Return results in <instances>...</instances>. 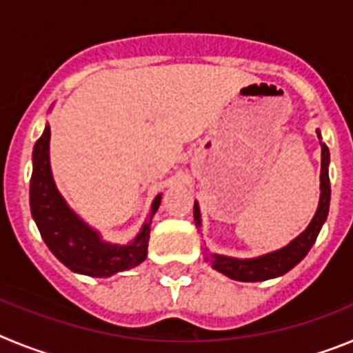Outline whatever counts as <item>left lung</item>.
Listing matches in <instances>:
<instances>
[{"instance_id": "1", "label": "left lung", "mask_w": 353, "mask_h": 353, "mask_svg": "<svg viewBox=\"0 0 353 353\" xmlns=\"http://www.w3.org/2000/svg\"><path fill=\"white\" fill-rule=\"evenodd\" d=\"M318 138L320 130H316ZM320 203H318V210L314 214L313 221L310 226L305 228L304 232L292 240L286 248L279 249V251L269 252L265 256L252 258V260H236V258L221 256V254H207V261L214 267L217 272L224 274L230 279L235 281H265V279H272V277H279L292 270L302 258L310 252L311 245L314 244L318 233L322 230V224L325 223L327 214H329V203H330V180H329V148L322 143V174H320ZM194 221L196 226H201V219H199V208L198 203H194Z\"/></svg>"}]
</instances>
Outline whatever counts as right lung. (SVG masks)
<instances>
[{"label":"right lung","mask_w":353,"mask_h":353,"mask_svg":"<svg viewBox=\"0 0 353 353\" xmlns=\"http://www.w3.org/2000/svg\"><path fill=\"white\" fill-rule=\"evenodd\" d=\"M49 138L51 127L48 125L33 146L30 207L40 235L52 254L74 272L93 277H109L145 261L150 223L161 205V194L154 199L148 223L132 244H105L99 239V233L67 207L56 189L49 166Z\"/></svg>","instance_id":"add662e5"}]
</instances>
